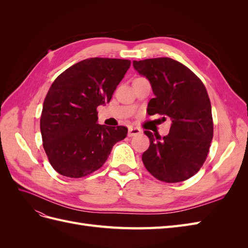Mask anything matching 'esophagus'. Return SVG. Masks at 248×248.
I'll return each mask as SVG.
<instances>
[{
  "instance_id": "1",
  "label": "esophagus",
  "mask_w": 248,
  "mask_h": 248,
  "mask_svg": "<svg viewBox=\"0 0 248 248\" xmlns=\"http://www.w3.org/2000/svg\"><path fill=\"white\" fill-rule=\"evenodd\" d=\"M140 132H141V130H140V128H139V127H129L128 137L138 136V134H140Z\"/></svg>"
}]
</instances>
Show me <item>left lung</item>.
I'll return each instance as SVG.
<instances>
[{
    "label": "left lung",
    "instance_id": "8db88e82",
    "mask_svg": "<svg viewBox=\"0 0 248 248\" xmlns=\"http://www.w3.org/2000/svg\"><path fill=\"white\" fill-rule=\"evenodd\" d=\"M133 68L151 84L154 98L148 114L171 120L168 136L145 131L150 146L141 160L148 171L167 183L182 182L204 164L213 138L211 103L202 80L170 58L133 61Z\"/></svg>",
    "mask_w": 248,
    "mask_h": 248
}]
</instances>
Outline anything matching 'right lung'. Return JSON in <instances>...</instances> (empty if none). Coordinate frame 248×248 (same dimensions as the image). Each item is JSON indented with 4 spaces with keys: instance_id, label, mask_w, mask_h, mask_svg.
Wrapping results in <instances>:
<instances>
[{
    "instance_id": "obj_1",
    "label": "right lung",
    "mask_w": 248,
    "mask_h": 248,
    "mask_svg": "<svg viewBox=\"0 0 248 248\" xmlns=\"http://www.w3.org/2000/svg\"><path fill=\"white\" fill-rule=\"evenodd\" d=\"M130 67L129 60L90 58L72 65L52 82L44 99L40 130L51 167L81 178L100 169L126 127L97 123V107L111 99Z\"/></svg>"
}]
</instances>
